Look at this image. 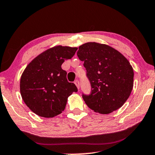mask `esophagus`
<instances>
[{"mask_svg": "<svg viewBox=\"0 0 155 155\" xmlns=\"http://www.w3.org/2000/svg\"><path fill=\"white\" fill-rule=\"evenodd\" d=\"M74 84H75L76 86H77V88L79 89V88H80V82H79V81L76 80V81H74Z\"/></svg>", "mask_w": 155, "mask_h": 155, "instance_id": "esophagus-1", "label": "esophagus"}]
</instances>
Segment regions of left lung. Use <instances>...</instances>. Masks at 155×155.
Segmentation results:
<instances>
[{"label": "left lung", "mask_w": 155, "mask_h": 155, "mask_svg": "<svg viewBox=\"0 0 155 155\" xmlns=\"http://www.w3.org/2000/svg\"><path fill=\"white\" fill-rule=\"evenodd\" d=\"M77 55L91 83L89 95L83 94L89 108L110 114L124 104L134 86V70L121 53L105 44L90 42L79 47Z\"/></svg>", "instance_id": "obj_1"}]
</instances>
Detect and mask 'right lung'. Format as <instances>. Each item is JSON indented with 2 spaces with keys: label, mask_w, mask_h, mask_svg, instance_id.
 Masks as SVG:
<instances>
[{
  "label": "right lung",
  "mask_w": 155,
  "mask_h": 155,
  "mask_svg": "<svg viewBox=\"0 0 155 155\" xmlns=\"http://www.w3.org/2000/svg\"><path fill=\"white\" fill-rule=\"evenodd\" d=\"M78 48L57 45L41 53L27 65L20 79L21 98L31 111L43 117H54L66 107L67 98L78 88L67 80L61 64Z\"/></svg>",
  "instance_id": "add662e5"
}]
</instances>
